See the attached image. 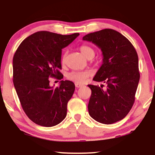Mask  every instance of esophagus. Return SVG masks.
<instances>
[{"label": "esophagus", "mask_w": 155, "mask_h": 155, "mask_svg": "<svg viewBox=\"0 0 155 155\" xmlns=\"http://www.w3.org/2000/svg\"><path fill=\"white\" fill-rule=\"evenodd\" d=\"M75 85L76 87L79 88V87H81L83 86V84H80V83H77V82H75Z\"/></svg>", "instance_id": "1"}]
</instances>
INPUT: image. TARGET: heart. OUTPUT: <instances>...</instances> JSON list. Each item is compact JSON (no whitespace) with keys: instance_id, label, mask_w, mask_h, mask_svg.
I'll return each instance as SVG.
<instances>
[{"instance_id":"1","label":"heart","mask_w":155,"mask_h":155,"mask_svg":"<svg viewBox=\"0 0 155 155\" xmlns=\"http://www.w3.org/2000/svg\"><path fill=\"white\" fill-rule=\"evenodd\" d=\"M80 51H81L82 54L88 59L92 58L94 56V50L89 46H81L80 47ZM65 56H66V53H64L62 56V58H61L62 63H65ZM91 75H92V72L90 71H87V70L80 71H72L67 74V78L71 81L77 82V83H84L87 80Z\"/></svg>"}]
</instances>
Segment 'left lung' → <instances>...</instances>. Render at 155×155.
<instances>
[{"label":"left lung","instance_id":"8db88e82","mask_svg":"<svg viewBox=\"0 0 155 155\" xmlns=\"http://www.w3.org/2000/svg\"><path fill=\"white\" fill-rule=\"evenodd\" d=\"M82 39L101 48L103 63L93 80L107 84L106 90L101 85H88L92 90L89 114L104 124L122 120L134 104L140 80L136 51L126 37L111 29L90 33Z\"/></svg>","mask_w":155,"mask_h":155}]
</instances>
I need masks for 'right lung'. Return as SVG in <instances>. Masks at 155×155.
Returning a JSON list of instances; mask_svg holds the SVG:
<instances>
[{
    "label": "right lung",
    "mask_w": 155,
    "mask_h": 155,
    "mask_svg": "<svg viewBox=\"0 0 155 155\" xmlns=\"http://www.w3.org/2000/svg\"><path fill=\"white\" fill-rule=\"evenodd\" d=\"M79 35L37 31L23 40L15 51L12 61L14 86L25 113L36 124L52 127L66 116L75 84L61 80L60 85L54 88L49 85L48 78H63L59 71L62 48Z\"/></svg>",
    "instance_id": "1"
}]
</instances>
